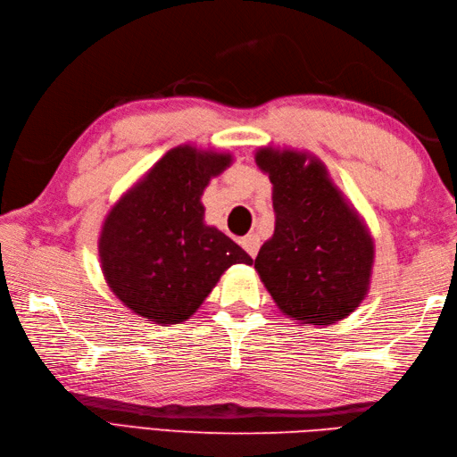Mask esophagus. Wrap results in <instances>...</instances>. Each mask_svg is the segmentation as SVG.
<instances>
[{
    "mask_svg": "<svg viewBox=\"0 0 457 457\" xmlns=\"http://www.w3.org/2000/svg\"><path fill=\"white\" fill-rule=\"evenodd\" d=\"M259 245H261V239L255 236V234H251V236H245L244 237V241H241V247H244L247 253L255 259V255H257V251H259Z\"/></svg>",
    "mask_w": 457,
    "mask_h": 457,
    "instance_id": "34e87169",
    "label": "esophagus"
}]
</instances>
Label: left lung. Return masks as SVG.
Masks as SVG:
<instances>
[{
	"label": "left lung",
	"instance_id": "1",
	"mask_svg": "<svg viewBox=\"0 0 457 457\" xmlns=\"http://www.w3.org/2000/svg\"><path fill=\"white\" fill-rule=\"evenodd\" d=\"M257 167L273 184L275 234L255 269L280 312L304 326H329L361 304L373 269V237L304 151L261 147Z\"/></svg>",
	"mask_w": 457,
	"mask_h": 457
}]
</instances>
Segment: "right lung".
Returning <instances> with one entry per match:
<instances>
[{
  "label": "right lung",
  "mask_w": 457,
  "mask_h": 457,
  "mask_svg": "<svg viewBox=\"0 0 457 457\" xmlns=\"http://www.w3.org/2000/svg\"><path fill=\"white\" fill-rule=\"evenodd\" d=\"M229 153L170 149L104 220L100 263L112 293L154 324L188 320L231 265L251 259L204 223L202 194L231 164Z\"/></svg>",
  "instance_id": "right-lung-1"
}]
</instances>
